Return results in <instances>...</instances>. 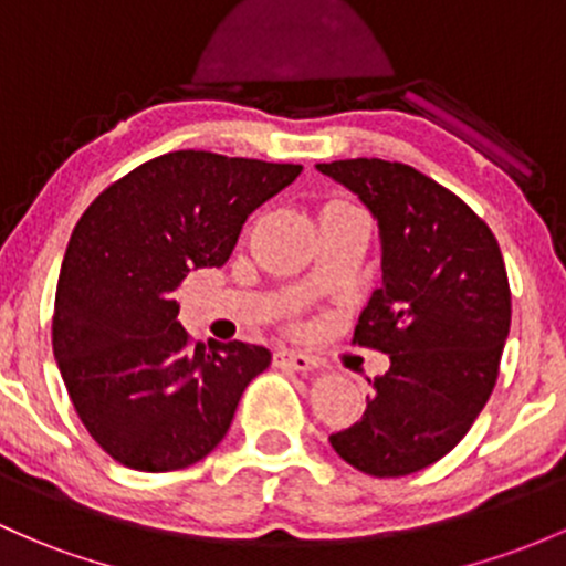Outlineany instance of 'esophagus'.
I'll return each mask as SVG.
<instances>
[{
  "label": "esophagus",
  "instance_id": "1",
  "mask_svg": "<svg viewBox=\"0 0 566 566\" xmlns=\"http://www.w3.org/2000/svg\"><path fill=\"white\" fill-rule=\"evenodd\" d=\"M272 364H275V367L296 369V373H313V369L321 367L318 358H313L307 354H296V350H285V348L272 354Z\"/></svg>",
  "mask_w": 566,
  "mask_h": 566
}]
</instances>
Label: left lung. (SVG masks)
<instances>
[{"mask_svg":"<svg viewBox=\"0 0 566 566\" xmlns=\"http://www.w3.org/2000/svg\"><path fill=\"white\" fill-rule=\"evenodd\" d=\"M373 212L380 289L354 339L391 358L354 427L329 437L356 470L399 478L434 464L480 416L510 334L500 242L455 193L399 161L315 164Z\"/></svg>","mask_w":566,"mask_h":566,"instance_id":"1","label":"left lung"}]
</instances>
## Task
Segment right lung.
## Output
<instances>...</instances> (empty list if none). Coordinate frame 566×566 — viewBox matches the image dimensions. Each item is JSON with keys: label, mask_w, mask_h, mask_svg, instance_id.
Here are the masks:
<instances>
[{"label": "right lung", "mask_w": 566, "mask_h": 566, "mask_svg": "<svg viewBox=\"0 0 566 566\" xmlns=\"http://www.w3.org/2000/svg\"><path fill=\"white\" fill-rule=\"evenodd\" d=\"M300 164L175 150L132 169L83 212L66 245L53 356L88 434L124 467L197 464L227 437L261 345H188L175 291L223 266L242 223L300 178Z\"/></svg>", "instance_id": "add662e5"}]
</instances>
